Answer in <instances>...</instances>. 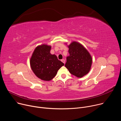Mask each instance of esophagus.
<instances>
[{
	"instance_id": "obj_1",
	"label": "esophagus",
	"mask_w": 121,
	"mask_h": 121,
	"mask_svg": "<svg viewBox=\"0 0 121 121\" xmlns=\"http://www.w3.org/2000/svg\"><path fill=\"white\" fill-rule=\"evenodd\" d=\"M61 61H62L63 63L65 64V60L64 59H62V60H61Z\"/></svg>"
}]
</instances>
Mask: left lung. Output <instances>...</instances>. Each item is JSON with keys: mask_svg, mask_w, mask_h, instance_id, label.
Instances as JSON below:
<instances>
[{"mask_svg": "<svg viewBox=\"0 0 121 121\" xmlns=\"http://www.w3.org/2000/svg\"><path fill=\"white\" fill-rule=\"evenodd\" d=\"M68 47L69 56L66 57L65 66L73 75L82 78L90 71L92 57L87 50L77 42H73Z\"/></svg>", "mask_w": 121, "mask_h": 121, "instance_id": "1", "label": "left lung"}]
</instances>
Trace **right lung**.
Listing matches in <instances>:
<instances>
[{"mask_svg": "<svg viewBox=\"0 0 121 121\" xmlns=\"http://www.w3.org/2000/svg\"><path fill=\"white\" fill-rule=\"evenodd\" d=\"M51 46L47 44L38 46L34 50L30 59L32 70L38 78L50 81L56 75L64 64L55 55H51Z\"/></svg>", "mask_w": 121, "mask_h": 121, "instance_id": "obj_1", "label": "right lung"}]
</instances>
